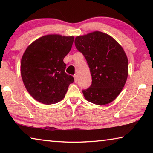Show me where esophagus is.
Returning <instances> with one entry per match:
<instances>
[{
  "instance_id": "34e87169",
  "label": "esophagus",
  "mask_w": 153,
  "mask_h": 153,
  "mask_svg": "<svg viewBox=\"0 0 153 153\" xmlns=\"http://www.w3.org/2000/svg\"><path fill=\"white\" fill-rule=\"evenodd\" d=\"M74 79H75V82H77V75L76 74V75H74Z\"/></svg>"
}]
</instances>
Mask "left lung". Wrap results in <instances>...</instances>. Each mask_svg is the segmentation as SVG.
Segmentation results:
<instances>
[{"label": "left lung", "mask_w": 153, "mask_h": 153, "mask_svg": "<svg viewBox=\"0 0 153 153\" xmlns=\"http://www.w3.org/2000/svg\"><path fill=\"white\" fill-rule=\"evenodd\" d=\"M75 45L86 58L92 84L82 90L88 101L104 105L118 97L128 75V60L121 46L111 36L93 32L77 36Z\"/></svg>", "instance_id": "left-lung-1"}]
</instances>
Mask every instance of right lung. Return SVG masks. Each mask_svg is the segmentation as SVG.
Instances as JSON below:
<instances>
[{
  "label": "right lung",
  "mask_w": 153,
  "mask_h": 153,
  "mask_svg": "<svg viewBox=\"0 0 153 153\" xmlns=\"http://www.w3.org/2000/svg\"><path fill=\"white\" fill-rule=\"evenodd\" d=\"M74 36L49 34L38 38L25 51L21 75L25 88L37 101L58 102L65 96L73 76L66 74L63 59L70 51Z\"/></svg>",
  "instance_id": "1"
}]
</instances>
